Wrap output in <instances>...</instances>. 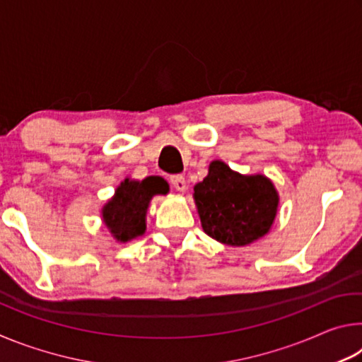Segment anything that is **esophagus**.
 I'll return each mask as SVG.
<instances>
[{
    "label": "esophagus",
    "instance_id": "34e87169",
    "mask_svg": "<svg viewBox=\"0 0 362 362\" xmlns=\"http://www.w3.org/2000/svg\"><path fill=\"white\" fill-rule=\"evenodd\" d=\"M169 180H170V183H173V187L177 189V192H185L187 182H185V177H183L182 174L170 175Z\"/></svg>",
    "mask_w": 362,
    "mask_h": 362
}]
</instances>
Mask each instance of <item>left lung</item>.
Masks as SVG:
<instances>
[{"label": "left lung", "instance_id": "1", "mask_svg": "<svg viewBox=\"0 0 362 362\" xmlns=\"http://www.w3.org/2000/svg\"><path fill=\"white\" fill-rule=\"evenodd\" d=\"M206 235L228 246H246L267 235L278 209V193L263 175H241L222 161L194 187Z\"/></svg>", "mask_w": 362, "mask_h": 362}]
</instances>
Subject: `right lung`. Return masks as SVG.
I'll return each mask as SVG.
<instances>
[{"mask_svg":"<svg viewBox=\"0 0 362 362\" xmlns=\"http://www.w3.org/2000/svg\"><path fill=\"white\" fill-rule=\"evenodd\" d=\"M168 183L159 177L142 182L126 179L102 211L103 222L121 243L131 241L145 233V214L153 194H166Z\"/></svg>","mask_w":362,"mask_h":362,"instance_id":"obj_1","label":"right lung"}]
</instances>
